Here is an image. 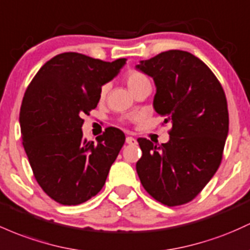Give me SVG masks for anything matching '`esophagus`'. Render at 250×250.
<instances>
[{"label": "esophagus", "mask_w": 250, "mask_h": 250, "mask_svg": "<svg viewBox=\"0 0 250 250\" xmlns=\"http://www.w3.org/2000/svg\"><path fill=\"white\" fill-rule=\"evenodd\" d=\"M125 142H127L128 145H135L136 140L134 138H131V136H127V139H125Z\"/></svg>", "instance_id": "obj_1"}]
</instances>
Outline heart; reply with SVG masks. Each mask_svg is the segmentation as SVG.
<instances>
[{
  "label": "heart",
  "mask_w": 250,
  "mask_h": 250,
  "mask_svg": "<svg viewBox=\"0 0 250 250\" xmlns=\"http://www.w3.org/2000/svg\"><path fill=\"white\" fill-rule=\"evenodd\" d=\"M125 83H127V86L129 87V90L131 92H135L136 90H139L140 87L144 86V85L146 84H149V79H148V77L145 75L144 72H141V71L139 70H130L129 72L127 73V76H125ZM106 92V85H104L102 86V89H101V96L105 95Z\"/></svg>",
  "instance_id": "obj_1"
}]
</instances>
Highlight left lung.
I'll use <instances>...</instances> for the list:
<instances>
[{
    "label": "left lung",
    "instance_id": "1",
    "mask_svg": "<svg viewBox=\"0 0 250 250\" xmlns=\"http://www.w3.org/2000/svg\"><path fill=\"white\" fill-rule=\"evenodd\" d=\"M136 67L154 79V110L172 123L166 144L138 139L142 156L136 172L155 201L186 204L221 165L229 130L226 94L212 71L188 52H163Z\"/></svg>",
    "mask_w": 250,
    "mask_h": 250
}]
</instances>
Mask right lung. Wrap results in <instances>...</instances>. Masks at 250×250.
Masks as SVG:
<instances>
[{"label": "right lung", "mask_w": 250, "mask_h": 250, "mask_svg": "<svg viewBox=\"0 0 250 250\" xmlns=\"http://www.w3.org/2000/svg\"><path fill=\"white\" fill-rule=\"evenodd\" d=\"M127 59L115 62L76 52L58 54L38 71L20 110L22 145L43 192L62 205H78L96 196L125 141L108 127L94 141L83 138L84 114L97 106L102 85Z\"/></svg>", "instance_id": "1"}]
</instances>
